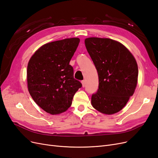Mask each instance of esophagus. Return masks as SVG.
I'll return each mask as SVG.
<instances>
[{
    "mask_svg": "<svg viewBox=\"0 0 158 158\" xmlns=\"http://www.w3.org/2000/svg\"><path fill=\"white\" fill-rule=\"evenodd\" d=\"M81 84H82V87H83V88H84L85 85V82L84 80L81 81Z\"/></svg>",
    "mask_w": 158,
    "mask_h": 158,
    "instance_id": "obj_1",
    "label": "esophagus"
}]
</instances>
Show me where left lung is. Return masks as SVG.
Listing matches in <instances>:
<instances>
[{
  "label": "left lung",
  "instance_id": "left-lung-1",
  "mask_svg": "<svg viewBox=\"0 0 158 158\" xmlns=\"http://www.w3.org/2000/svg\"><path fill=\"white\" fill-rule=\"evenodd\" d=\"M84 42L99 76V89L91 97L92 106L106 115L117 113L126 105L137 87L136 59L116 40L89 37Z\"/></svg>",
  "mask_w": 158,
  "mask_h": 158
}]
</instances>
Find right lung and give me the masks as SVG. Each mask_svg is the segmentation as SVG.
I'll return each mask as SVG.
<instances>
[{
    "label": "right lung",
    "instance_id": "obj_1",
    "mask_svg": "<svg viewBox=\"0 0 158 158\" xmlns=\"http://www.w3.org/2000/svg\"><path fill=\"white\" fill-rule=\"evenodd\" d=\"M78 38L47 43L29 59L27 70V88L32 99L52 115L60 114L71 106L81 84L75 80L69 64L79 44Z\"/></svg>",
    "mask_w": 158,
    "mask_h": 158
}]
</instances>
